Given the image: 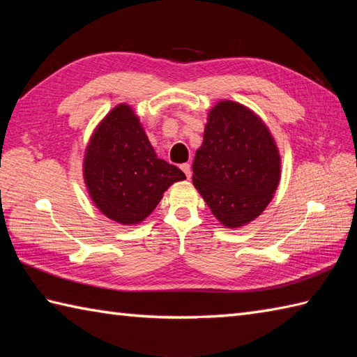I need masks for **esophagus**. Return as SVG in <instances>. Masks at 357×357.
Returning a JSON list of instances; mask_svg holds the SVG:
<instances>
[{
  "instance_id": "obj_1",
  "label": "esophagus",
  "mask_w": 357,
  "mask_h": 357,
  "mask_svg": "<svg viewBox=\"0 0 357 357\" xmlns=\"http://www.w3.org/2000/svg\"><path fill=\"white\" fill-rule=\"evenodd\" d=\"M181 169H183V172L185 173V176H187V179H190L192 178V165L188 164V162H185V164H183L181 165Z\"/></svg>"
}]
</instances>
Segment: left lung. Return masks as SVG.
<instances>
[{
	"instance_id": "left-lung-1",
	"label": "left lung",
	"mask_w": 357,
	"mask_h": 357,
	"mask_svg": "<svg viewBox=\"0 0 357 357\" xmlns=\"http://www.w3.org/2000/svg\"><path fill=\"white\" fill-rule=\"evenodd\" d=\"M280 179V156L255 112L221 101L210 110L193 161V184L222 225L236 229L268 206Z\"/></svg>"
}]
</instances>
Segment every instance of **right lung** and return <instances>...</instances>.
I'll list each match as a JSON object with an SVG mask.
<instances>
[{
  "mask_svg": "<svg viewBox=\"0 0 357 357\" xmlns=\"http://www.w3.org/2000/svg\"><path fill=\"white\" fill-rule=\"evenodd\" d=\"M185 174L159 159L130 105L119 104L96 127L84 158V181L102 215L119 224L144 221Z\"/></svg>",
  "mask_w": 357,
  "mask_h": 357,
  "instance_id": "right-lung-1",
  "label": "right lung"
}]
</instances>
